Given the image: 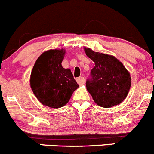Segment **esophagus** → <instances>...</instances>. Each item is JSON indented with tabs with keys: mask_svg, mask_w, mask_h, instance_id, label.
<instances>
[{
	"mask_svg": "<svg viewBox=\"0 0 154 154\" xmlns=\"http://www.w3.org/2000/svg\"><path fill=\"white\" fill-rule=\"evenodd\" d=\"M77 82H78V84H79V85H84V84H85V78H84V77H79L77 79Z\"/></svg>",
	"mask_w": 154,
	"mask_h": 154,
	"instance_id": "obj_1",
	"label": "esophagus"
}]
</instances>
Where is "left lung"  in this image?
Instances as JSON below:
<instances>
[{
	"mask_svg": "<svg viewBox=\"0 0 154 154\" xmlns=\"http://www.w3.org/2000/svg\"><path fill=\"white\" fill-rule=\"evenodd\" d=\"M87 56L95 63L91 78L86 82L87 90L98 106L111 108L120 104L127 97L131 77L123 63L115 57L95 52L85 47Z\"/></svg>",
	"mask_w": 154,
	"mask_h": 154,
	"instance_id": "left-lung-1",
	"label": "left lung"
}]
</instances>
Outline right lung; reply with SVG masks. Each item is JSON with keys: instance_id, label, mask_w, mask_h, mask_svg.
<instances>
[{"instance_id": "1", "label": "right lung", "mask_w": 154, "mask_h": 154, "mask_svg": "<svg viewBox=\"0 0 154 154\" xmlns=\"http://www.w3.org/2000/svg\"><path fill=\"white\" fill-rule=\"evenodd\" d=\"M64 49H50L36 60L30 74V88L42 105L59 109L69 102L72 93L79 88L69 69L61 63Z\"/></svg>"}]
</instances>
